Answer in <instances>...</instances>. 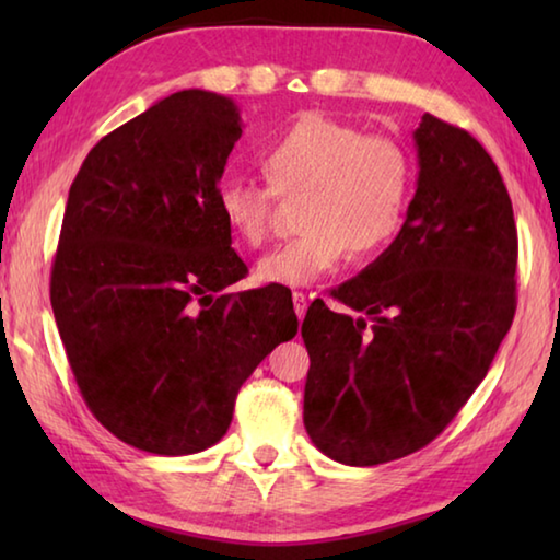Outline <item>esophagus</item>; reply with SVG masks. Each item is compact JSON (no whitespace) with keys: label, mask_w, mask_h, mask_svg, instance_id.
Wrapping results in <instances>:
<instances>
[{"label":"esophagus","mask_w":560,"mask_h":560,"mask_svg":"<svg viewBox=\"0 0 560 560\" xmlns=\"http://www.w3.org/2000/svg\"><path fill=\"white\" fill-rule=\"evenodd\" d=\"M293 311H296V316L299 318H303V316H306V308H308V299L306 296H303V293L301 291H293Z\"/></svg>","instance_id":"34e87169"}]
</instances>
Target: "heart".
Returning a JSON list of instances; mask_svg holds the SVG:
<instances>
[{"mask_svg": "<svg viewBox=\"0 0 560 560\" xmlns=\"http://www.w3.org/2000/svg\"><path fill=\"white\" fill-rule=\"evenodd\" d=\"M269 185L224 177L217 207L234 236L259 246L271 230L273 195L299 197L303 234L264 254L257 279L271 287H311L348 259L368 257L400 232L412 195V160L393 138L303 113L264 150Z\"/></svg>", "mask_w": 560, "mask_h": 560, "instance_id": "heart-1", "label": "heart"}]
</instances>
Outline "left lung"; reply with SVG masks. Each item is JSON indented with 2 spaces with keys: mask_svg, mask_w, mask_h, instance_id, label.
I'll use <instances>...</instances> for the list:
<instances>
[{
  "mask_svg": "<svg viewBox=\"0 0 560 560\" xmlns=\"http://www.w3.org/2000/svg\"><path fill=\"white\" fill-rule=\"evenodd\" d=\"M417 189L400 234L311 303L303 424L340 464L373 467L430 444L485 381L516 311L518 240L494 160L467 130L424 113Z\"/></svg>",
  "mask_w": 560,
  "mask_h": 560,
  "instance_id": "1",
  "label": "left lung"
}]
</instances>
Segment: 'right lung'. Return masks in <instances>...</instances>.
<instances>
[{
  "instance_id": "add662e5",
  "label": "right lung",
  "mask_w": 560,
  "mask_h": 560,
  "mask_svg": "<svg viewBox=\"0 0 560 560\" xmlns=\"http://www.w3.org/2000/svg\"><path fill=\"white\" fill-rule=\"evenodd\" d=\"M242 118L187 89L101 138L75 175L51 308L89 410L130 447L183 457L230 430L242 383L299 330L291 293H230L246 264L217 207Z\"/></svg>"
}]
</instances>
